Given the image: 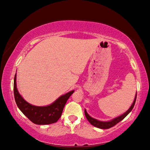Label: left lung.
<instances>
[{"label":"left lung","mask_w":150,"mask_h":150,"mask_svg":"<svg viewBox=\"0 0 150 150\" xmlns=\"http://www.w3.org/2000/svg\"><path fill=\"white\" fill-rule=\"evenodd\" d=\"M136 97H137V94H136V97H135V99H134L133 104H132L131 107L129 108L127 112H125L124 114L121 115L120 116L117 117H116V118L112 120L110 122H101V121H98V120H96L94 118H92V117H90L89 115L88 114V113L86 112V110H84L85 116H86V118L88 120V122H89L92 125V126L98 127V128H100V129H109V128H110V127L114 126L115 125H116L117 123H119L120 122H121L122 120L124 119L125 117H126L127 115L132 111L134 106V105H135V103H136Z\"/></svg>","instance_id":"1"}]
</instances>
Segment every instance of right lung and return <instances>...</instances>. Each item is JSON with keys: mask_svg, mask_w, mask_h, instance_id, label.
<instances>
[{"mask_svg": "<svg viewBox=\"0 0 150 150\" xmlns=\"http://www.w3.org/2000/svg\"><path fill=\"white\" fill-rule=\"evenodd\" d=\"M16 74L14 79V96L17 106L21 111L34 124L38 125H46L55 123L60 118L64 107L73 91L67 93L58 98L56 101L48 106H35L24 100L17 90Z\"/></svg>", "mask_w": 150, "mask_h": 150, "instance_id": "right-lung-1", "label": "right lung"}]
</instances>
